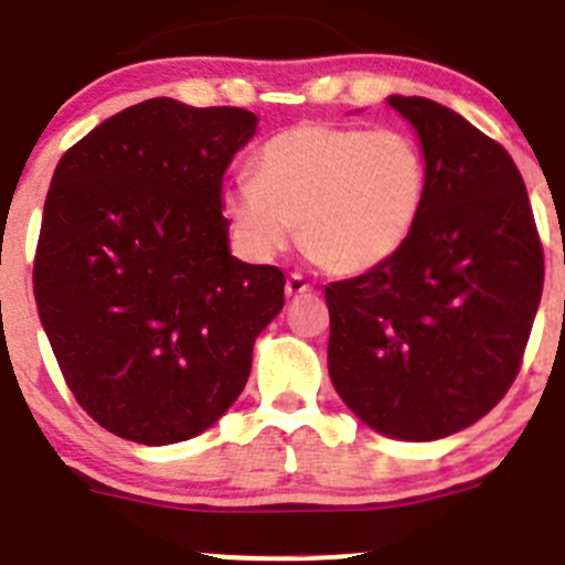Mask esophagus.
<instances>
[{
	"label": "esophagus",
	"mask_w": 565,
	"mask_h": 565,
	"mask_svg": "<svg viewBox=\"0 0 565 565\" xmlns=\"http://www.w3.org/2000/svg\"><path fill=\"white\" fill-rule=\"evenodd\" d=\"M284 292H287V298H300V295L311 292V284L302 276H298V273H292V276L287 278V284H284Z\"/></svg>",
	"instance_id": "34e87169"
}]
</instances>
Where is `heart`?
I'll list each match as a JSON object with an SVG mask.
<instances>
[{"instance_id": "1", "label": "heart", "mask_w": 565, "mask_h": 565, "mask_svg": "<svg viewBox=\"0 0 565 565\" xmlns=\"http://www.w3.org/2000/svg\"><path fill=\"white\" fill-rule=\"evenodd\" d=\"M427 198L423 146L403 129L300 124L254 157V181L224 189V213L254 259L287 252L300 224L308 257L338 276L390 263Z\"/></svg>"}]
</instances>
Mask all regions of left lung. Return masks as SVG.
<instances>
[{
	"label": "left lung",
	"instance_id": "obj_1",
	"mask_svg": "<svg viewBox=\"0 0 565 565\" xmlns=\"http://www.w3.org/2000/svg\"><path fill=\"white\" fill-rule=\"evenodd\" d=\"M417 132L427 198L406 246L324 287L328 367L341 401L382 436L436 441L512 387L544 287L518 164L460 113L387 97Z\"/></svg>",
	"mask_w": 565,
	"mask_h": 565
}]
</instances>
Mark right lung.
I'll use <instances>...</instances> for the list:
<instances>
[{"mask_svg":"<svg viewBox=\"0 0 565 565\" xmlns=\"http://www.w3.org/2000/svg\"><path fill=\"white\" fill-rule=\"evenodd\" d=\"M243 108L157 97L56 164L34 300L83 412L146 447L186 441L237 401L284 273L230 252L222 178L257 132Z\"/></svg>","mask_w":565,"mask_h":565,"instance_id":"obj_1","label":"right lung"}]
</instances>
